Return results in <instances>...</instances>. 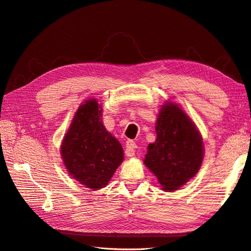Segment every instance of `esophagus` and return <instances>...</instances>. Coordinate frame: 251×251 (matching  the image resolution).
Listing matches in <instances>:
<instances>
[{
  "label": "esophagus",
  "instance_id": "34e87169",
  "mask_svg": "<svg viewBox=\"0 0 251 251\" xmlns=\"http://www.w3.org/2000/svg\"><path fill=\"white\" fill-rule=\"evenodd\" d=\"M125 154L128 157H132L135 154V143L133 141H127L126 142V149H125Z\"/></svg>",
  "mask_w": 251,
  "mask_h": 251
}]
</instances>
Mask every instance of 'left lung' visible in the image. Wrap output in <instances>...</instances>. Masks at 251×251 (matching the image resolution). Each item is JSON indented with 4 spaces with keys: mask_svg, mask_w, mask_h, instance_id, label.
<instances>
[{
    "mask_svg": "<svg viewBox=\"0 0 251 251\" xmlns=\"http://www.w3.org/2000/svg\"><path fill=\"white\" fill-rule=\"evenodd\" d=\"M155 131V142L149 144L144 165L156 176L161 190L177 191L198 173L203 161L201 133L193 120L172 101L160 106Z\"/></svg>",
    "mask_w": 251,
    "mask_h": 251,
    "instance_id": "left-lung-1",
    "label": "left lung"
}]
</instances>
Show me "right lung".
I'll return each instance as SVG.
<instances>
[{
    "label": "right lung",
    "instance_id": "1",
    "mask_svg": "<svg viewBox=\"0 0 251 251\" xmlns=\"http://www.w3.org/2000/svg\"><path fill=\"white\" fill-rule=\"evenodd\" d=\"M69 175L93 191L106 187L124 159L120 142L102 122V105L95 98L79 105L60 145Z\"/></svg>",
    "mask_w": 251,
    "mask_h": 251
}]
</instances>
